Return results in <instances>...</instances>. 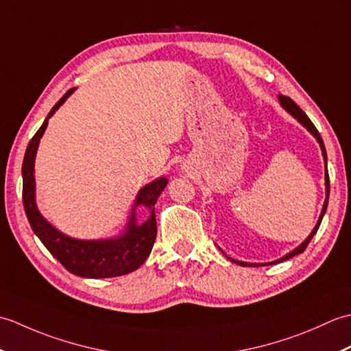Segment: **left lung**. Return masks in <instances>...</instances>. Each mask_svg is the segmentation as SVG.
<instances>
[{"instance_id":"obj_1","label":"left lung","mask_w":351,"mask_h":351,"mask_svg":"<svg viewBox=\"0 0 351 351\" xmlns=\"http://www.w3.org/2000/svg\"><path fill=\"white\" fill-rule=\"evenodd\" d=\"M279 101H280V104H282V107L285 108L289 114H293V116L297 119V121H299L303 126H306V130L312 134V136H314V137L318 140L319 146H322V152H323V156H324V161H326L327 155H326V147H324V143H323V138H322V136H319V132H318V130L315 128V125L312 123L311 119L306 116V113H304V111H303L299 106H297V104H295L293 99L288 98V96H285V95H279ZM326 162H327V161H326ZM329 191H330V187H329V173H327V170H326V200H324L322 214H319V219H318V221H317V226L314 228V230H312L311 235L306 238V240H304V241L299 245V247L294 249L293 252H289L287 256H283V258H280V259H278V261H274V263H271V264H278V263H282V261H287V259H289V258L299 255V253H303L304 249L308 247V244L311 243L312 238H314V235L317 234V230H318V228H319V223H322L323 215H324V213H326V210H327V202H329ZM232 261H235V259H232ZM235 263L243 265V267H244V265H249V267H259V265H261V264L243 263V261H235ZM265 265H268V264H265Z\"/></svg>"}]
</instances>
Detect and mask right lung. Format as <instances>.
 <instances>
[{"mask_svg":"<svg viewBox=\"0 0 351 351\" xmlns=\"http://www.w3.org/2000/svg\"><path fill=\"white\" fill-rule=\"evenodd\" d=\"M73 92V88L66 92L62 99L58 101L48 117L37 132L29 140L27 146L24 162H22V202H24L27 219L32 225L34 234L40 238L45 247L60 263L66 270L72 274L81 276V278L101 279V278H116V276L128 274L145 263L149 253L152 250V245L156 238V221L154 205L156 199L161 195V191L167 185L166 178H160L145 189H141L137 200V205H145L151 210V217L143 225H136V214L132 211L130 229L123 237L117 240H106V241H81L73 240L58 232L45 220L40 213L37 211L34 202V158L36 151L39 146V141L45 128L48 125V119L56 113L57 108L62 106L66 98ZM136 210V208H134Z\"/></svg>","mask_w":351,"mask_h":351,"instance_id":"add662e5","label":"right lung"}]
</instances>
